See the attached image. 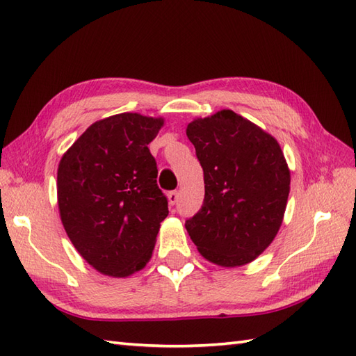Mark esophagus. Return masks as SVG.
Instances as JSON below:
<instances>
[{
	"instance_id": "34e87169",
	"label": "esophagus",
	"mask_w": 356,
	"mask_h": 356,
	"mask_svg": "<svg viewBox=\"0 0 356 356\" xmlns=\"http://www.w3.org/2000/svg\"><path fill=\"white\" fill-rule=\"evenodd\" d=\"M179 200V191H170L168 193V202L170 205H176Z\"/></svg>"
}]
</instances>
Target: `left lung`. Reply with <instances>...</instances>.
<instances>
[{
  "label": "left lung",
  "mask_w": 356,
  "mask_h": 356,
  "mask_svg": "<svg viewBox=\"0 0 356 356\" xmlns=\"http://www.w3.org/2000/svg\"><path fill=\"white\" fill-rule=\"evenodd\" d=\"M203 168L205 199L185 222L199 252L218 266L255 260L282 226L291 172L270 134L232 110L186 128Z\"/></svg>",
  "instance_id": "left-lung-1"
}]
</instances>
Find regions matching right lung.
<instances>
[{"mask_svg":"<svg viewBox=\"0 0 356 356\" xmlns=\"http://www.w3.org/2000/svg\"><path fill=\"white\" fill-rule=\"evenodd\" d=\"M162 118L120 113L97 120L58 166V207L67 236L104 275L128 277L151 259L168 200L148 143Z\"/></svg>","mask_w":356,"mask_h":356,"instance_id":"obj_1","label":"right lung"}]
</instances>
